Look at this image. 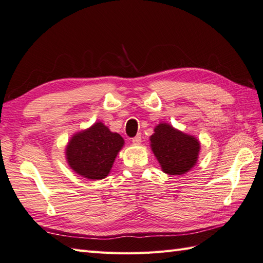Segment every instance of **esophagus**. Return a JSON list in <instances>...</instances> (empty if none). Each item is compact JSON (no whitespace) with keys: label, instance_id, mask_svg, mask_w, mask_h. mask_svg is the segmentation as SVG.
<instances>
[{"label":"esophagus","instance_id":"esophagus-1","mask_svg":"<svg viewBox=\"0 0 263 263\" xmlns=\"http://www.w3.org/2000/svg\"><path fill=\"white\" fill-rule=\"evenodd\" d=\"M132 142L134 144H140L141 143V136H140V134H138V136L132 138Z\"/></svg>","mask_w":263,"mask_h":263}]
</instances>
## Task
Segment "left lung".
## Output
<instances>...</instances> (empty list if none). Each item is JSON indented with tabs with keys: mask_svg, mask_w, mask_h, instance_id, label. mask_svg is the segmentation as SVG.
Wrapping results in <instances>:
<instances>
[{
	"mask_svg": "<svg viewBox=\"0 0 263 263\" xmlns=\"http://www.w3.org/2000/svg\"><path fill=\"white\" fill-rule=\"evenodd\" d=\"M150 139L154 156L165 173L184 174L197 163L200 144L196 138L160 123Z\"/></svg>",
	"mask_w": 263,
	"mask_h": 263,
	"instance_id": "1",
	"label": "left lung"
}]
</instances>
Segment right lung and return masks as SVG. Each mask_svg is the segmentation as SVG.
I'll use <instances>...</instances> for the list:
<instances>
[{
  "label": "right lung",
  "instance_id": "1",
  "mask_svg": "<svg viewBox=\"0 0 263 263\" xmlns=\"http://www.w3.org/2000/svg\"><path fill=\"white\" fill-rule=\"evenodd\" d=\"M124 141L101 122L74 136L66 147L70 166L80 176L100 180L109 174Z\"/></svg>",
  "mask_w": 263,
  "mask_h": 263
}]
</instances>
